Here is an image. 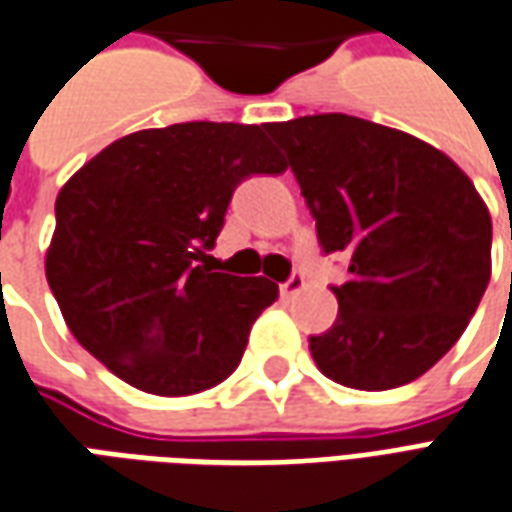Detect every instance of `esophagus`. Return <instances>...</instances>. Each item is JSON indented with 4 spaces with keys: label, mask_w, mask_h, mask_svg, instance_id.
Masks as SVG:
<instances>
[{
    "label": "esophagus",
    "mask_w": 512,
    "mask_h": 512,
    "mask_svg": "<svg viewBox=\"0 0 512 512\" xmlns=\"http://www.w3.org/2000/svg\"><path fill=\"white\" fill-rule=\"evenodd\" d=\"M304 287H306L304 276H301V274H293V276H290V279H287L285 285L279 287V290H282V295H285V298H293V295L301 293Z\"/></svg>",
    "instance_id": "obj_1"
}]
</instances>
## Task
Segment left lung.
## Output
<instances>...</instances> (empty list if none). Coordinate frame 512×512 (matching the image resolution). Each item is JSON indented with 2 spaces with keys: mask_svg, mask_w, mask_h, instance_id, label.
<instances>
[{
  "mask_svg": "<svg viewBox=\"0 0 512 512\" xmlns=\"http://www.w3.org/2000/svg\"><path fill=\"white\" fill-rule=\"evenodd\" d=\"M285 149L325 252L350 257L339 317L309 350L328 380H418L472 320L491 279V214L448 154L347 113L266 127Z\"/></svg>",
  "mask_w": 512,
  "mask_h": 512,
  "instance_id": "obj_1",
  "label": "left lung"
}]
</instances>
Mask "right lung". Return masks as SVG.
Masks as SVG:
<instances>
[{"mask_svg":"<svg viewBox=\"0 0 512 512\" xmlns=\"http://www.w3.org/2000/svg\"><path fill=\"white\" fill-rule=\"evenodd\" d=\"M287 165L263 127L187 121L113 140L56 195L45 279L73 336L154 396H192L236 372L266 276L211 271L233 189Z\"/></svg>","mask_w":512,"mask_h":512,"instance_id":"right-lung-1","label":"right lung"}]
</instances>
